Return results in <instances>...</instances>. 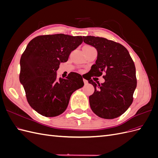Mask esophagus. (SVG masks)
Here are the masks:
<instances>
[{
    "label": "esophagus",
    "instance_id": "esophagus-1",
    "mask_svg": "<svg viewBox=\"0 0 158 158\" xmlns=\"http://www.w3.org/2000/svg\"><path fill=\"white\" fill-rule=\"evenodd\" d=\"M83 81H84V84H87L88 83V80H87L84 79V80H83Z\"/></svg>",
    "mask_w": 158,
    "mask_h": 158
}]
</instances>
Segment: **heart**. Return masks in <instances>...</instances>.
<instances>
[{
  "label": "heart",
  "instance_id": "b5f03b06",
  "mask_svg": "<svg viewBox=\"0 0 158 158\" xmlns=\"http://www.w3.org/2000/svg\"><path fill=\"white\" fill-rule=\"evenodd\" d=\"M86 47H90V46H86Z\"/></svg>",
  "mask_w": 158,
  "mask_h": 158
}]
</instances>
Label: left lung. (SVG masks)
Wrapping results in <instances>:
<instances>
[{"mask_svg":"<svg viewBox=\"0 0 158 158\" xmlns=\"http://www.w3.org/2000/svg\"><path fill=\"white\" fill-rule=\"evenodd\" d=\"M83 38L85 44L98 51L95 64L91 67L86 79L95 88L89 97L90 107L101 118H117L127 111L133 101L137 84L135 63L128 50L120 44L103 37ZM103 73L105 83L97 85L91 80L92 77H98Z\"/></svg>","mask_w":158,"mask_h":158,"instance_id":"8db88e82","label":"left lung"}]
</instances>
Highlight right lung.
I'll use <instances>...</instances> for the list:
<instances>
[{"label": "right lung", "mask_w": 158, "mask_h": 158, "mask_svg": "<svg viewBox=\"0 0 158 158\" xmlns=\"http://www.w3.org/2000/svg\"><path fill=\"white\" fill-rule=\"evenodd\" d=\"M83 37L59 34L37 36L30 41L20 59V82L30 106L43 116L53 117L68 107L71 95L84 86L82 76L70 73L56 79L60 63L82 44Z\"/></svg>", "instance_id": "right-lung-1"}]
</instances>
